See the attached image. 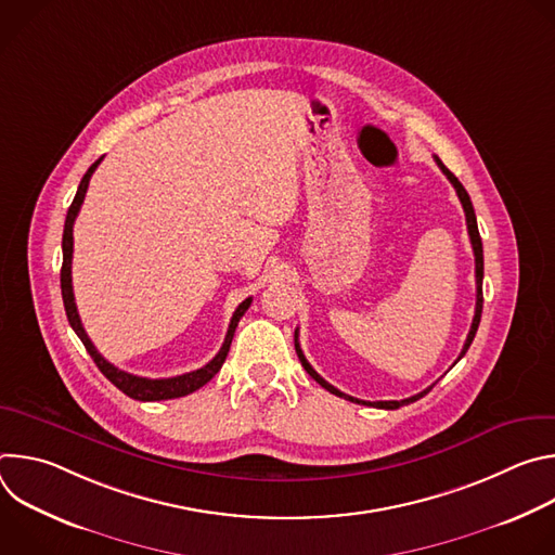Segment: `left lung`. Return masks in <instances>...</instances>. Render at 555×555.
<instances>
[{
    "label": "left lung",
    "instance_id": "left-lung-1",
    "mask_svg": "<svg viewBox=\"0 0 555 555\" xmlns=\"http://www.w3.org/2000/svg\"><path fill=\"white\" fill-rule=\"evenodd\" d=\"M435 163H437V167L443 171V176L450 180V184L454 186V191H456V195H459V199H461V206H463V212H465V223H467V234H469V244H472V250H474V274H477V307H474V319H472V327H469V334H467V338H465V345H463V349H461V353H459V358H456V362L465 356V351L469 349V345H472V340H474V336H477V330H479V323H481V311H483V244H481V234H479V225H477V215H474V208H472V202H469V195H467V191L463 189V184L454 178V173H450L448 169H446V165L439 160V157L435 155ZM294 347H296V353H298V360H300V364L305 366V371L319 382L323 388H327L330 392H334V395H338V398H345V400H349V402H356V404H364V406H373V409H386V411H395V409H400V406H404V404H411V402H417L420 398H424V395L437 384H430L428 388H424L422 392H417V395H413V398H409V400H388V402H364V400H356V398H351V395H345L343 390H338L336 386H332L327 379H323L319 373H315L313 369H311V364L307 362V358L302 356V349H300V345H298V330H296V334H294ZM454 362V364H456Z\"/></svg>",
    "mask_w": 555,
    "mask_h": 555
}]
</instances>
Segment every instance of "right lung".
<instances>
[{"instance_id": "obj_1", "label": "right lung", "mask_w": 555, "mask_h": 555, "mask_svg": "<svg viewBox=\"0 0 555 555\" xmlns=\"http://www.w3.org/2000/svg\"><path fill=\"white\" fill-rule=\"evenodd\" d=\"M103 157H99V160L88 169V173L83 176L81 184H78V191L72 199V206L67 208V217H65V228H63V266H61V294H63V305H65V313H67V321L72 325V330L76 332V336L81 338V343L86 345L88 353L92 356V360L96 362V366L101 369V373L116 386L120 388L125 395H129L131 400H138V402H160V400H176V398H184V395L202 388L206 382H210L215 377V373L221 369L228 351H230V343H232V336H234V330L236 325H240L242 315L248 311L253 298H246L240 307L234 309L232 319H230V325H228V334H225V340L219 349V353L202 369L197 371H191V373H184V375H176V377H163V379H151V377H140V375H133V373H127V371H120L118 366H114L112 362H107L99 351L96 347L92 345V340L88 338L83 325H81V319H78V311H76V302H74V292H72V253H74V236H72V228H74V219L78 215V210H81V204L86 199V193H88V186H90V178L92 173L96 171V167L101 165Z\"/></svg>"}]
</instances>
